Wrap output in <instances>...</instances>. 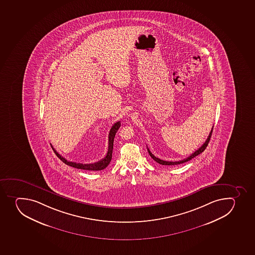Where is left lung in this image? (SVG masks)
I'll return each instance as SVG.
<instances>
[{"label":"left lung","instance_id":"1","mask_svg":"<svg viewBox=\"0 0 255 255\" xmlns=\"http://www.w3.org/2000/svg\"><path fill=\"white\" fill-rule=\"evenodd\" d=\"M213 127H212L211 132L209 133V136L207 137V138H206V140L205 141V143H204L203 144H202V145L197 149V150L195 151L194 153H192L189 157H187V158H184V159H182V160L176 161V162H168V161L162 160L160 158H157V157L153 155V153H151L150 150L148 148V153H149V155L151 156V158H153V160L156 161V162L159 163V164L172 166V165H177L181 164V163H186L187 161L191 160L192 158H195L196 156H197L198 154H200V153H202V152L206 149V147L208 145L209 142H210V139H211V133H212V131H213Z\"/></svg>","mask_w":255,"mask_h":255}]
</instances>
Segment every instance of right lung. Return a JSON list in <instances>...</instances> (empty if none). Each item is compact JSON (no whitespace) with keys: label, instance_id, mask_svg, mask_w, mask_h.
Here are the masks:
<instances>
[{"label":"right lung","instance_id":"1","mask_svg":"<svg viewBox=\"0 0 255 255\" xmlns=\"http://www.w3.org/2000/svg\"><path fill=\"white\" fill-rule=\"evenodd\" d=\"M121 127V122H117L112 126V128L110 129L109 136H108V150H107V155L105 156L104 158H102V160L98 161L97 163H88V164H83V163H78L75 162H70L63 158L57 151L53 148L51 145L53 150L55 153L56 155L58 156V158H60V160L63 161V163L65 164L71 166V167L78 168V169L89 170V171H101L106 168V167L109 165L110 162L112 160V151H113V142H114L115 135L117 133V130L119 129Z\"/></svg>","mask_w":255,"mask_h":255}]
</instances>
